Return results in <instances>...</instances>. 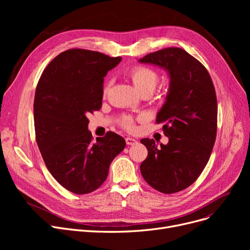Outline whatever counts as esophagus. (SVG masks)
I'll return each instance as SVG.
<instances>
[{"label": "esophagus", "instance_id": "obj_1", "mask_svg": "<svg viewBox=\"0 0 250 250\" xmlns=\"http://www.w3.org/2000/svg\"><path fill=\"white\" fill-rule=\"evenodd\" d=\"M125 143L126 145H135V144H137V140L133 138H125Z\"/></svg>", "mask_w": 250, "mask_h": 250}]
</instances>
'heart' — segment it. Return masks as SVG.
<instances>
[{"label": "heart", "mask_w": 250, "mask_h": 250, "mask_svg": "<svg viewBox=\"0 0 250 250\" xmlns=\"http://www.w3.org/2000/svg\"><path fill=\"white\" fill-rule=\"evenodd\" d=\"M128 76L133 81L135 87L143 93V92H152L158 84L159 76L154 70L144 67V65H137L129 71ZM110 87V82L105 84L102 90L103 96H106ZM120 125L126 130H133L135 128V121L130 115H124L120 120Z\"/></svg>", "instance_id": "b5f03b06"}]
</instances>
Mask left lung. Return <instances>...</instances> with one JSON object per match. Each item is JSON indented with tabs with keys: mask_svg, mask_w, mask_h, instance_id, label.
I'll return each mask as SVG.
<instances>
[{
	"mask_svg": "<svg viewBox=\"0 0 250 250\" xmlns=\"http://www.w3.org/2000/svg\"><path fill=\"white\" fill-rule=\"evenodd\" d=\"M140 62L159 65L170 76L169 93L156 120L164 124L169 142L157 147L153 139L141 140L148 150L141 173L156 190L174 193L199 178L212 154L218 122L215 87L205 65L182 48L157 50Z\"/></svg>",
	"mask_w": 250,
	"mask_h": 250,
	"instance_id": "1",
	"label": "left lung"
}]
</instances>
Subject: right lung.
I'll use <instances>...</instances> for the list:
<instances>
[{
  "label": "right lung",
  "instance_id": "obj_1",
  "mask_svg": "<svg viewBox=\"0 0 250 250\" xmlns=\"http://www.w3.org/2000/svg\"><path fill=\"white\" fill-rule=\"evenodd\" d=\"M122 61L82 48L65 50L42 74L34 96L35 139L50 174L71 192L94 191L125 147L107 132L93 142L88 115L102 105L103 78Z\"/></svg>",
  "mask_w": 250,
  "mask_h": 250
}]
</instances>
